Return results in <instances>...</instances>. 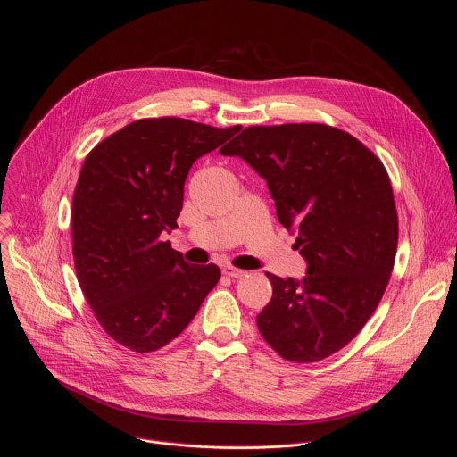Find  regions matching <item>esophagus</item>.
<instances>
[{"label":"esophagus","instance_id":"esophagus-1","mask_svg":"<svg viewBox=\"0 0 457 457\" xmlns=\"http://www.w3.org/2000/svg\"><path fill=\"white\" fill-rule=\"evenodd\" d=\"M222 273H224L226 277H231V278H244V277L247 275V271L237 270V268H231V266H224V268H222Z\"/></svg>","mask_w":457,"mask_h":457}]
</instances>
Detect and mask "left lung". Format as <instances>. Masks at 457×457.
<instances>
[{
	"label": "left lung",
	"mask_w": 457,
	"mask_h": 457,
	"mask_svg": "<svg viewBox=\"0 0 457 457\" xmlns=\"http://www.w3.org/2000/svg\"><path fill=\"white\" fill-rule=\"evenodd\" d=\"M220 154L266 180L307 262L302 280L266 273L273 296L256 316L260 335L289 361L335 354L361 331L395 268L398 215L386 170L325 124L249 126Z\"/></svg>",
	"instance_id": "obj_1"
}]
</instances>
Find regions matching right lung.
<instances>
[{"label": "right lung", "instance_id": "1", "mask_svg": "<svg viewBox=\"0 0 457 457\" xmlns=\"http://www.w3.org/2000/svg\"><path fill=\"white\" fill-rule=\"evenodd\" d=\"M240 128L141 119L87 155L72 201L76 273L101 328L126 349L170 344L217 286L215 264H187L161 235L177 228L193 162Z\"/></svg>", "mask_w": 457, "mask_h": 457}]
</instances>
